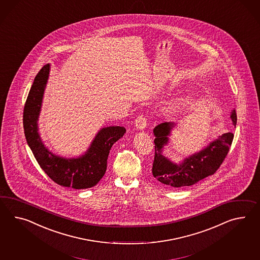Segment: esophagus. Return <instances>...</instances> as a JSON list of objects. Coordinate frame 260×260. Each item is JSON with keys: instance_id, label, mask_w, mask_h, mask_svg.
<instances>
[{"instance_id": "1", "label": "esophagus", "mask_w": 260, "mask_h": 260, "mask_svg": "<svg viewBox=\"0 0 260 260\" xmlns=\"http://www.w3.org/2000/svg\"><path fill=\"white\" fill-rule=\"evenodd\" d=\"M146 123H147V118L143 114H140L135 119V126L138 129H144L146 127Z\"/></svg>"}]
</instances>
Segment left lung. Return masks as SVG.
<instances>
[{"label":"left lung","mask_w":260,"mask_h":260,"mask_svg":"<svg viewBox=\"0 0 260 260\" xmlns=\"http://www.w3.org/2000/svg\"><path fill=\"white\" fill-rule=\"evenodd\" d=\"M231 119L236 127L237 114L235 111L232 112ZM174 126L173 123L165 122L153 129L156 136L154 140L155 156L152 166L154 177L166 186L179 188L193 185L203 178L213 175L228 156L234 134L232 133L222 134L205 149L185 158L182 164L177 165L161 154V149L165 145H167L168 136Z\"/></svg>","instance_id":"1"}]
</instances>
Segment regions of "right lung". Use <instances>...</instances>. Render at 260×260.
<instances>
[{
	"instance_id": "right-lung-1",
	"label": "right lung",
	"mask_w": 260,
	"mask_h": 260,
	"mask_svg": "<svg viewBox=\"0 0 260 260\" xmlns=\"http://www.w3.org/2000/svg\"><path fill=\"white\" fill-rule=\"evenodd\" d=\"M49 72V63L39 70L26 100L23 128L27 144L38 165L55 183L77 190L91 188L104 176L111 147L123 137L126 128L119 126L103 127L96 134L87 152L80 158H62L49 151L38 133V115Z\"/></svg>"
}]
</instances>
